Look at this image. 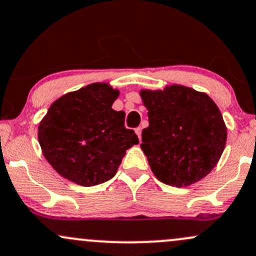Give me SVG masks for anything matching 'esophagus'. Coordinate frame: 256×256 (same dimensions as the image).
I'll use <instances>...</instances> for the list:
<instances>
[{"label":"esophagus","mask_w":256,"mask_h":256,"mask_svg":"<svg viewBox=\"0 0 256 256\" xmlns=\"http://www.w3.org/2000/svg\"><path fill=\"white\" fill-rule=\"evenodd\" d=\"M134 131H136V134H137V136H138V138L141 140V134H142V128H134Z\"/></svg>","instance_id":"obj_1"}]
</instances>
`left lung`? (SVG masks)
I'll return each mask as SVG.
<instances>
[{"mask_svg":"<svg viewBox=\"0 0 256 256\" xmlns=\"http://www.w3.org/2000/svg\"><path fill=\"white\" fill-rule=\"evenodd\" d=\"M150 126L141 147L159 181L186 187L206 178L218 164L227 130L208 94L181 85L164 91L142 90Z\"/></svg>","mask_w":256,"mask_h":256,"instance_id":"1","label":"left lung"}]
</instances>
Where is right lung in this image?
Here are the masks:
<instances>
[{"instance_id":"1","label":"right lung","mask_w":256,"mask_h":256,"mask_svg":"<svg viewBox=\"0 0 256 256\" xmlns=\"http://www.w3.org/2000/svg\"><path fill=\"white\" fill-rule=\"evenodd\" d=\"M119 91L91 84L64 94L38 126L44 158L60 175L84 187L114 178L126 150L138 143L125 128V113L112 108Z\"/></svg>"}]
</instances>
